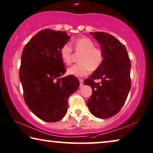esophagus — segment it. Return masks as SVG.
<instances>
[{"label": "esophagus", "mask_w": 153, "mask_h": 153, "mask_svg": "<svg viewBox=\"0 0 153 153\" xmlns=\"http://www.w3.org/2000/svg\"><path fill=\"white\" fill-rule=\"evenodd\" d=\"M79 81H80V86L82 87L83 85V82H84V81H83L82 79H79Z\"/></svg>", "instance_id": "1"}]
</instances>
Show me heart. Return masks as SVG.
Wrapping results in <instances>:
<instances>
[{"label":"heart","mask_w":153,"mask_h":153,"mask_svg":"<svg viewBox=\"0 0 153 153\" xmlns=\"http://www.w3.org/2000/svg\"><path fill=\"white\" fill-rule=\"evenodd\" d=\"M91 38L80 37L73 42L75 52L81 54L78 58L79 64H75L67 69L68 74L75 77H84L88 74L89 71H95L101 66L103 59V52ZM62 59L66 64L72 62L73 57V49L70 45L66 43L60 50Z\"/></svg>","instance_id":"1"}]
</instances>
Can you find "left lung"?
Segmentation results:
<instances>
[{"label": "left lung", "mask_w": 153, "mask_h": 153, "mask_svg": "<svg viewBox=\"0 0 153 153\" xmlns=\"http://www.w3.org/2000/svg\"><path fill=\"white\" fill-rule=\"evenodd\" d=\"M103 52V62L84 84L91 86L92 94L87 104L91 113L105 119L115 115L125 104L131 89V63L125 45L111 34L91 32ZM94 79H101L95 83Z\"/></svg>", "instance_id": "1"}]
</instances>
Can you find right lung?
Listing matches in <instances>:
<instances>
[{"label":"right lung","mask_w":153,"mask_h":153,"mask_svg":"<svg viewBox=\"0 0 153 153\" xmlns=\"http://www.w3.org/2000/svg\"><path fill=\"white\" fill-rule=\"evenodd\" d=\"M65 31L40 30L24 47L19 79L24 101L34 115L54 123L62 120L68 110V99L78 89L76 77L66 73L60 55L62 47L70 39Z\"/></svg>","instance_id":"right-lung-1"}]
</instances>
